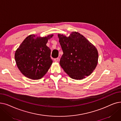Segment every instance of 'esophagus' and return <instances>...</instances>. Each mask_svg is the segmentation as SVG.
Masks as SVG:
<instances>
[{
  "instance_id": "obj_1",
  "label": "esophagus",
  "mask_w": 121,
  "mask_h": 121,
  "mask_svg": "<svg viewBox=\"0 0 121 121\" xmlns=\"http://www.w3.org/2000/svg\"><path fill=\"white\" fill-rule=\"evenodd\" d=\"M58 60H59V58H55V59H54V61L55 62H57L58 61Z\"/></svg>"
}]
</instances>
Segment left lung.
I'll return each mask as SVG.
<instances>
[{"label":"left lung","mask_w":121,"mask_h":121,"mask_svg":"<svg viewBox=\"0 0 121 121\" xmlns=\"http://www.w3.org/2000/svg\"><path fill=\"white\" fill-rule=\"evenodd\" d=\"M63 54L60 65L70 78L80 80L90 76L98 63L96 48L85 36L73 31L66 36L58 34Z\"/></svg>","instance_id":"8db88e82"}]
</instances>
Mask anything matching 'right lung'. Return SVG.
Wrapping results in <instances>:
<instances>
[{"label": "right lung", "instance_id": "1", "mask_svg": "<svg viewBox=\"0 0 121 121\" xmlns=\"http://www.w3.org/2000/svg\"><path fill=\"white\" fill-rule=\"evenodd\" d=\"M53 35L38 37L31 35L26 38L15 53L18 69L26 77L39 80L48 72L52 63L51 50L46 46Z\"/></svg>", "mask_w": 121, "mask_h": 121}]
</instances>
